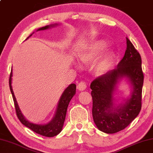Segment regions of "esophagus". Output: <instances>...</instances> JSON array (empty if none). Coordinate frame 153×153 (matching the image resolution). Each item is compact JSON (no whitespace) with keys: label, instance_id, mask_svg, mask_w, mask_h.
Instances as JSON below:
<instances>
[{"label":"esophagus","instance_id":"esophagus-1","mask_svg":"<svg viewBox=\"0 0 153 153\" xmlns=\"http://www.w3.org/2000/svg\"><path fill=\"white\" fill-rule=\"evenodd\" d=\"M77 88L79 91H84L85 90V88H87V84H85V82H80L78 85H77Z\"/></svg>","mask_w":153,"mask_h":153}]
</instances>
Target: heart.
Masks as SVG:
<instances>
[{
    "label": "heart",
    "instance_id": "1",
    "mask_svg": "<svg viewBox=\"0 0 153 153\" xmlns=\"http://www.w3.org/2000/svg\"><path fill=\"white\" fill-rule=\"evenodd\" d=\"M108 43L104 39H95L84 44L77 53V59L82 65H91L97 77H103L112 70L115 64L116 53L106 51ZM78 66V65H77Z\"/></svg>",
    "mask_w": 153,
    "mask_h": 153
}]
</instances>
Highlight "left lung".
<instances>
[{"label": "left lung", "mask_w": 153, "mask_h": 153, "mask_svg": "<svg viewBox=\"0 0 153 153\" xmlns=\"http://www.w3.org/2000/svg\"><path fill=\"white\" fill-rule=\"evenodd\" d=\"M126 45L124 56L117 67L105 76L94 79L90 85L94 123L100 131L107 134L124 130L137 117L142 106V60L128 38ZM123 79L129 84L131 94L117 104L115 95Z\"/></svg>", "instance_id": "8db88e82"}]
</instances>
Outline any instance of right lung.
I'll return each instance as SVG.
<instances>
[{"label": "right lung", "mask_w": 153, "mask_h": 153, "mask_svg": "<svg viewBox=\"0 0 153 153\" xmlns=\"http://www.w3.org/2000/svg\"><path fill=\"white\" fill-rule=\"evenodd\" d=\"M57 25H58L57 23L49 25H47V26L37 29V31H38V30L49 29L52 28V27H57ZM33 33H34V32H33L32 34H30L29 37L27 38V39H29L30 36L33 34ZM12 77H13V68H11V72H10V78H9V87H10V92L12 94V96H13L14 103H15L16 115H17V117L19 119V120L21 121V123L23 124L24 126H25L26 127L29 128H30V130H32L33 131H34L35 132L37 133V134L40 135L44 136V137H53L57 135L58 134H59L61 131L62 130L63 124H64L66 112H67V109H68L69 102H70L71 98H73L74 96L76 94V85L75 84H71L65 89L64 91H63V94H62V96H61L59 100V102H58L55 114L51 120L46 124H34V123H30V122H29L28 120H27L26 118L25 117L24 115L23 114V113L21 112L13 90Z\"/></svg>", "instance_id": "1"}]
</instances>
